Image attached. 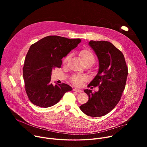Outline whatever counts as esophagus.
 <instances>
[{"instance_id": "34e87169", "label": "esophagus", "mask_w": 147, "mask_h": 147, "mask_svg": "<svg viewBox=\"0 0 147 147\" xmlns=\"http://www.w3.org/2000/svg\"><path fill=\"white\" fill-rule=\"evenodd\" d=\"M73 91H75V92H79V93H80V92H82V91H81V90H79V89H77V88H74V89H73Z\"/></svg>"}]
</instances>
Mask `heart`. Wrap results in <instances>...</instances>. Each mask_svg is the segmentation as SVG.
Masks as SVG:
<instances>
[{
    "instance_id": "1",
    "label": "heart",
    "mask_w": 147,
    "mask_h": 147,
    "mask_svg": "<svg viewBox=\"0 0 147 147\" xmlns=\"http://www.w3.org/2000/svg\"><path fill=\"white\" fill-rule=\"evenodd\" d=\"M79 55L82 60L83 63L86 65L88 63H91L93 65L95 61V56L92 52L89 49H82L80 51ZM70 55L66 56L63 60V63L65 64L70 58ZM87 80L86 77L84 76H81L78 74H74L70 79V81L73 85L80 87L82 83L86 81Z\"/></svg>"
}]
</instances>
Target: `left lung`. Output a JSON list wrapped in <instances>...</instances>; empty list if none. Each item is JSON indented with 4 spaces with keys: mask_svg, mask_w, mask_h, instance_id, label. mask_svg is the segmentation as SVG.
<instances>
[{
    "mask_svg": "<svg viewBox=\"0 0 147 147\" xmlns=\"http://www.w3.org/2000/svg\"><path fill=\"white\" fill-rule=\"evenodd\" d=\"M89 45L97 55L99 70L88 87L99 86V90L94 93L91 90H84L89 99L80 108L89 116L100 117L109 113L120 100L128 68L122 52L109 42L90 40Z\"/></svg>",
    "mask_w": 147,
    "mask_h": 147,
    "instance_id": "8db88e82",
    "label": "left lung"
}]
</instances>
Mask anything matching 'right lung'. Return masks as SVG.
Here are the masks:
<instances>
[{
  "label": "right lung",
  "mask_w": 147,
  "mask_h": 147,
  "mask_svg": "<svg viewBox=\"0 0 147 147\" xmlns=\"http://www.w3.org/2000/svg\"><path fill=\"white\" fill-rule=\"evenodd\" d=\"M80 39L51 35L31 45L23 69L25 89L30 100L36 106L48 108L56 104L72 88L65 83L53 86L52 71L60 68L61 59L80 43Z\"/></svg>",
  "instance_id": "obj_1"
}]
</instances>
